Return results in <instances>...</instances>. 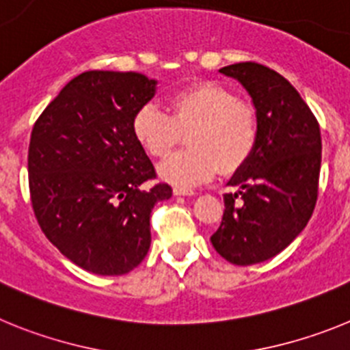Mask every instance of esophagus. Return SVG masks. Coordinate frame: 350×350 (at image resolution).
I'll return each instance as SVG.
<instances>
[{
  "instance_id": "34e87169",
  "label": "esophagus",
  "mask_w": 350,
  "mask_h": 350,
  "mask_svg": "<svg viewBox=\"0 0 350 350\" xmlns=\"http://www.w3.org/2000/svg\"><path fill=\"white\" fill-rule=\"evenodd\" d=\"M173 194H175V196H194V191H191V189H182V187H175V189H173Z\"/></svg>"
}]
</instances>
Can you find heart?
Listing matches in <instances>:
<instances>
[{
    "label": "heart",
    "instance_id": "heart-1",
    "mask_svg": "<svg viewBox=\"0 0 350 350\" xmlns=\"http://www.w3.org/2000/svg\"><path fill=\"white\" fill-rule=\"evenodd\" d=\"M131 131L148 156L166 157L187 135L189 150L159 166V177L177 187H194L221 170L238 172L254 154L259 124L254 107L215 82H196L173 92L168 113L145 103L131 119Z\"/></svg>",
    "mask_w": 350,
    "mask_h": 350
}]
</instances>
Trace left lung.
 Masks as SVG:
<instances>
[{"instance_id":"8db88e82","label":"left lung","mask_w":350,"mask_h":350,"mask_svg":"<svg viewBox=\"0 0 350 350\" xmlns=\"http://www.w3.org/2000/svg\"><path fill=\"white\" fill-rule=\"evenodd\" d=\"M242 83L258 113L254 154L234 173L224 215L210 237L226 261L249 267L282 252L310 221L321 172V129L310 108L280 73L258 63L219 70Z\"/></svg>"}]
</instances>
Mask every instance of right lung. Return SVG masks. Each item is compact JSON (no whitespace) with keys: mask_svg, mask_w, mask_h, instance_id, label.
Wrapping results in <instances>:
<instances>
[{"mask_svg":"<svg viewBox=\"0 0 350 350\" xmlns=\"http://www.w3.org/2000/svg\"><path fill=\"white\" fill-rule=\"evenodd\" d=\"M156 80L135 71H85L61 89L33 126L29 193L45 237L77 267L124 275L150 247V212L172 198L148 187L152 163L131 119L156 94Z\"/></svg>","mask_w":350,"mask_h":350,"instance_id":"1","label":"right lung"}]
</instances>
